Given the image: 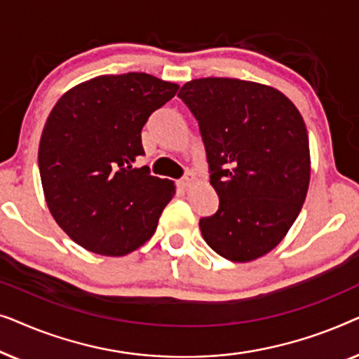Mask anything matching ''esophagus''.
Returning a JSON list of instances; mask_svg holds the SVG:
<instances>
[{
	"instance_id": "34e87169",
	"label": "esophagus",
	"mask_w": 359,
	"mask_h": 359,
	"mask_svg": "<svg viewBox=\"0 0 359 359\" xmlns=\"http://www.w3.org/2000/svg\"><path fill=\"white\" fill-rule=\"evenodd\" d=\"M194 175L193 173H191V171H188V173H186L184 176H183V178H181L180 181H178V184L181 186V188H188V186H191V184H193L194 183Z\"/></svg>"
}]
</instances>
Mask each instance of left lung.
<instances>
[{
  "instance_id": "1",
  "label": "left lung",
  "mask_w": 359,
  "mask_h": 359,
  "mask_svg": "<svg viewBox=\"0 0 359 359\" xmlns=\"http://www.w3.org/2000/svg\"><path fill=\"white\" fill-rule=\"evenodd\" d=\"M178 96L199 124L219 209L199 220L205 243L247 263L276 247L301 212L311 180L301 112L281 91L237 78H199Z\"/></svg>"
}]
</instances>
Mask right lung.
I'll return each mask as SVG.
<instances>
[{"label": "right lung", "instance_id": "right-lung-1", "mask_svg": "<svg viewBox=\"0 0 359 359\" xmlns=\"http://www.w3.org/2000/svg\"><path fill=\"white\" fill-rule=\"evenodd\" d=\"M147 73L102 75L68 90L47 117L39 171L52 217L73 242L124 257L150 240L173 181L134 168L142 129L178 91Z\"/></svg>", "mask_w": 359, "mask_h": 359}]
</instances>
